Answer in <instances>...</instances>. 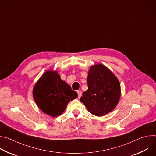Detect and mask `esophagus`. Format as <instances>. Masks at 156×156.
Listing matches in <instances>:
<instances>
[{"mask_svg": "<svg viewBox=\"0 0 156 156\" xmlns=\"http://www.w3.org/2000/svg\"><path fill=\"white\" fill-rule=\"evenodd\" d=\"M77 93H78V97L80 98L82 95V93L81 91H77Z\"/></svg>", "mask_w": 156, "mask_h": 156, "instance_id": "1", "label": "esophagus"}]
</instances>
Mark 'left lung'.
<instances>
[{
  "label": "left lung",
  "instance_id": "obj_1",
  "mask_svg": "<svg viewBox=\"0 0 156 156\" xmlns=\"http://www.w3.org/2000/svg\"><path fill=\"white\" fill-rule=\"evenodd\" d=\"M87 90L80 101L89 112L96 116H103L113 110L120 98L119 80L102 64L94 65L88 72Z\"/></svg>",
  "mask_w": 156,
  "mask_h": 156
}]
</instances>
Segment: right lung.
<instances>
[{"label":"right lung","instance_id":"1","mask_svg":"<svg viewBox=\"0 0 156 156\" xmlns=\"http://www.w3.org/2000/svg\"><path fill=\"white\" fill-rule=\"evenodd\" d=\"M33 94L38 107L52 117L61 115L68 103L78 97L77 93L61 80L57 72L52 70L41 76L34 86Z\"/></svg>","mask_w":156,"mask_h":156}]
</instances>
